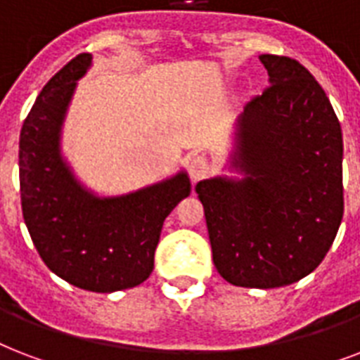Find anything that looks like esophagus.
<instances>
[{
  "label": "esophagus",
  "instance_id": "obj_1",
  "mask_svg": "<svg viewBox=\"0 0 360 360\" xmlns=\"http://www.w3.org/2000/svg\"><path fill=\"white\" fill-rule=\"evenodd\" d=\"M188 174H191L192 181L205 179L211 174V162L207 160V157H203V155L192 157L188 162Z\"/></svg>",
  "mask_w": 360,
  "mask_h": 360
}]
</instances>
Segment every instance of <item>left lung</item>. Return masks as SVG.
I'll use <instances>...</instances> for the list:
<instances>
[{"mask_svg":"<svg viewBox=\"0 0 360 360\" xmlns=\"http://www.w3.org/2000/svg\"><path fill=\"white\" fill-rule=\"evenodd\" d=\"M269 86L237 120L231 168L200 181L217 271L240 288H280L323 262L344 217L340 121L308 69L263 53Z\"/></svg>","mask_w":360,"mask_h":360,"instance_id":"left-lung-1","label":"left lung"}]
</instances>
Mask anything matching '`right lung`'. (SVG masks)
I'll use <instances>...</instances> for the list:
<instances>
[{
	"label": "right lung",
	"mask_w": 360,
	"mask_h": 360,
	"mask_svg": "<svg viewBox=\"0 0 360 360\" xmlns=\"http://www.w3.org/2000/svg\"><path fill=\"white\" fill-rule=\"evenodd\" d=\"M91 53L50 78L20 132V198L31 240L46 267L80 290L112 293L149 278L166 217L191 194L185 172L124 196L98 198L76 181L59 136L76 80Z\"/></svg>",
	"instance_id": "right-lung-1"
}]
</instances>
